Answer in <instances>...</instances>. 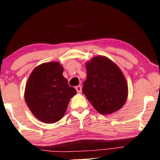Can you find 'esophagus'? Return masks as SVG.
Masks as SVG:
<instances>
[{
	"mask_svg": "<svg viewBox=\"0 0 160 160\" xmlns=\"http://www.w3.org/2000/svg\"><path fill=\"white\" fill-rule=\"evenodd\" d=\"M76 91H77L78 93L82 92V87H81L80 85H78V86L76 87Z\"/></svg>",
	"mask_w": 160,
	"mask_h": 160,
	"instance_id": "esophagus-1",
	"label": "esophagus"
}]
</instances>
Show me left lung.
I'll return each instance as SVG.
<instances>
[{"mask_svg":"<svg viewBox=\"0 0 160 160\" xmlns=\"http://www.w3.org/2000/svg\"><path fill=\"white\" fill-rule=\"evenodd\" d=\"M86 70L82 91L95 110L107 115L122 108L128 98V87L117 64L99 55L86 62Z\"/></svg>","mask_w":160,"mask_h":160,"instance_id":"left-lung-1","label":"left lung"}]
</instances>
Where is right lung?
Listing matches in <instances>:
<instances>
[{
    "label": "right lung",
    "mask_w": 160,
    "mask_h": 160,
    "mask_svg": "<svg viewBox=\"0 0 160 160\" xmlns=\"http://www.w3.org/2000/svg\"><path fill=\"white\" fill-rule=\"evenodd\" d=\"M62 73L59 62L42 63L35 68L26 83V104L34 117L43 123H55L62 119L70 100L76 94Z\"/></svg>",
    "instance_id": "obj_1"
}]
</instances>
